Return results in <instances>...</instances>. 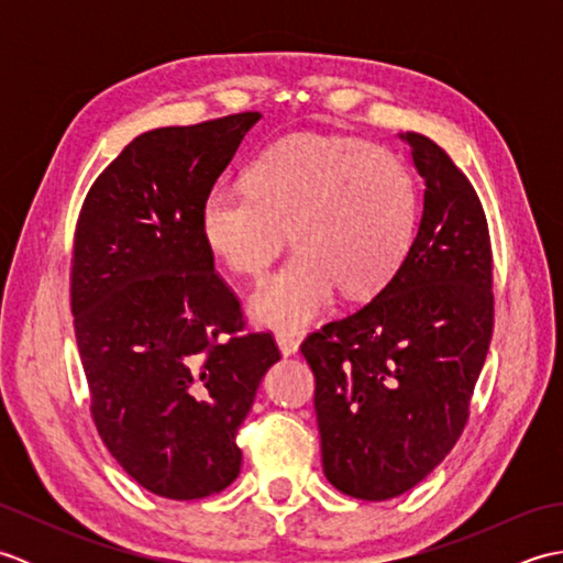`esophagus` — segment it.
<instances>
[{
    "instance_id": "esophagus-1",
    "label": "esophagus",
    "mask_w": 563,
    "mask_h": 563,
    "mask_svg": "<svg viewBox=\"0 0 563 563\" xmlns=\"http://www.w3.org/2000/svg\"><path fill=\"white\" fill-rule=\"evenodd\" d=\"M275 343H278V349H280V353L288 357V355H295L297 353V349H300V341H297L292 333H285V331H280V333H275Z\"/></svg>"
}]
</instances>
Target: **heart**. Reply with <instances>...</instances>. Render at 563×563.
I'll return each mask as SVG.
<instances>
[{
  "instance_id": "obj_1",
  "label": "heart",
  "mask_w": 563,
  "mask_h": 563,
  "mask_svg": "<svg viewBox=\"0 0 563 563\" xmlns=\"http://www.w3.org/2000/svg\"><path fill=\"white\" fill-rule=\"evenodd\" d=\"M418 186L397 154L355 137L297 135L251 162L246 188H214L200 232L214 258L261 278L292 242L300 246L251 297L258 324L297 329L333 288L363 297L387 285L413 244Z\"/></svg>"
}]
</instances>
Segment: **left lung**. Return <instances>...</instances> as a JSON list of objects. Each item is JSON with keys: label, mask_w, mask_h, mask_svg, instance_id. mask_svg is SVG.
<instances>
[{"label": "left lung", "mask_w": 563, "mask_h": 563, "mask_svg": "<svg viewBox=\"0 0 563 563\" xmlns=\"http://www.w3.org/2000/svg\"><path fill=\"white\" fill-rule=\"evenodd\" d=\"M426 178L423 212L399 271L357 312L309 333L324 474L341 494L387 500L445 460L494 331L484 208L433 140L401 135Z\"/></svg>", "instance_id": "obj_1"}]
</instances>
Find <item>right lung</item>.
<instances>
[{"mask_svg":"<svg viewBox=\"0 0 563 563\" xmlns=\"http://www.w3.org/2000/svg\"><path fill=\"white\" fill-rule=\"evenodd\" d=\"M258 121L249 111L142 133L79 212L71 314L93 423L115 462L164 498H206L236 479V430L280 361L271 333L242 331L200 232L202 200Z\"/></svg>","mask_w":563,"mask_h":563,"instance_id":"add662e5","label":"right lung"}]
</instances>
